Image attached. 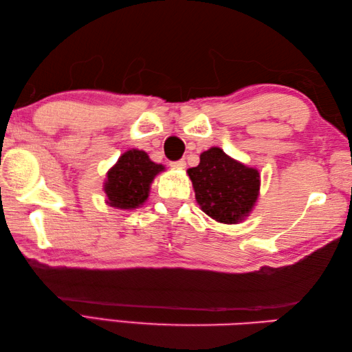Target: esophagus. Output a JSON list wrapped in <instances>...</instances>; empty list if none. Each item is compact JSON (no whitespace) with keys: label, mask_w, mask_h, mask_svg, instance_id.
<instances>
[{"label":"esophagus","mask_w":352,"mask_h":352,"mask_svg":"<svg viewBox=\"0 0 352 352\" xmlns=\"http://www.w3.org/2000/svg\"><path fill=\"white\" fill-rule=\"evenodd\" d=\"M170 166L174 169H184L186 168V162L184 160H178V162H172Z\"/></svg>","instance_id":"esophagus-1"}]
</instances>
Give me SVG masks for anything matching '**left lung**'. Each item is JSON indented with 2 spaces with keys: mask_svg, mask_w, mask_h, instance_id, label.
<instances>
[{
  "mask_svg": "<svg viewBox=\"0 0 352 352\" xmlns=\"http://www.w3.org/2000/svg\"><path fill=\"white\" fill-rule=\"evenodd\" d=\"M195 199L207 216L219 223H241L257 206L260 172L212 146L201 153L199 164L188 169Z\"/></svg>",
  "mask_w": 352,
  "mask_h": 352,
  "instance_id": "obj_1",
  "label": "left lung"
}]
</instances>
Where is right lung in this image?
<instances>
[{
    "label": "right lung",
    "instance_id": "obj_1",
    "mask_svg": "<svg viewBox=\"0 0 352 352\" xmlns=\"http://www.w3.org/2000/svg\"><path fill=\"white\" fill-rule=\"evenodd\" d=\"M163 170H166L164 164L153 162L145 151L129 149L104 178L106 204L118 210H136L146 203L154 178Z\"/></svg>",
    "mask_w": 352,
    "mask_h": 352
}]
</instances>
